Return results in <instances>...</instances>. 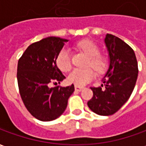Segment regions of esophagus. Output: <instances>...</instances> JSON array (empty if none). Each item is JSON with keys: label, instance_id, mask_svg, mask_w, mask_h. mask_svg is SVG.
<instances>
[{"label": "esophagus", "instance_id": "34e87169", "mask_svg": "<svg viewBox=\"0 0 146 146\" xmlns=\"http://www.w3.org/2000/svg\"><path fill=\"white\" fill-rule=\"evenodd\" d=\"M84 88V87L83 86H79V85H75V90L77 91V92H80L82 89Z\"/></svg>", "mask_w": 146, "mask_h": 146}]
</instances>
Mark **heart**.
<instances>
[{"mask_svg": "<svg viewBox=\"0 0 146 146\" xmlns=\"http://www.w3.org/2000/svg\"><path fill=\"white\" fill-rule=\"evenodd\" d=\"M78 47L89 56L88 63L91 66L97 71H102L104 69L106 66L104 58L99 55V48L95 43L84 40L78 43ZM56 65L58 69L63 72L70 70L71 68V55L69 48L61 49L56 57ZM95 77V73L92 68H75L68 75L67 80L71 84L81 86L90 82Z\"/></svg>", "mask_w": 146, "mask_h": 146, "instance_id": "b5f03b06", "label": "heart"}]
</instances>
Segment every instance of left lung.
<instances>
[{
  "label": "left lung",
  "instance_id": "8db88e82",
  "mask_svg": "<svg viewBox=\"0 0 146 146\" xmlns=\"http://www.w3.org/2000/svg\"><path fill=\"white\" fill-rule=\"evenodd\" d=\"M110 65L102 84L91 88L93 97L88 106L94 113L110 116L128 100L138 78V62L135 51L121 39L107 33L104 39Z\"/></svg>",
  "mask_w": 146,
  "mask_h": 146
}]
</instances>
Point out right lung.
Segmentation results:
<instances>
[{
	"label": "right lung",
	"instance_id": "add662e5",
	"mask_svg": "<svg viewBox=\"0 0 146 146\" xmlns=\"http://www.w3.org/2000/svg\"><path fill=\"white\" fill-rule=\"evenodd\" d=\"M67 39L48 36L30 44L18 62L17 80L24 105L41 121L57 119L64 113L74 85L50 88L66 76L56 65V57Z\"/></svg>",
	"mask_w": 146,
	"mask_h": 146
}]
</instances>
